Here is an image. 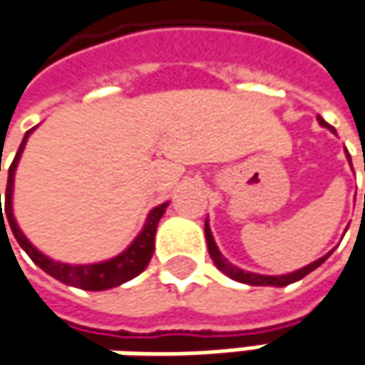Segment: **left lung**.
<instances>
[{
  "mask_svg": "<svg viewBox=\"0 0 365 365\" xmlns=\"http://www.w3.org/2000/svg\"><path fill=\"white\" fill-rule=\"evenodd\" d=\"M319 118V123L324 125V127H330L322 116H317ZM205 236H207V247H209V255H211V259H213V263L217 265V269H221L225 276H230L232 280H238V282H245V284H250V286H288V284H292V282L301 280V278H305L309 272H314L315 267H319L326 259H328V255L326 257H322V259H317L314 263H309L307 267H303V269H297V272H292V274H288V276H261V274H249V272H242V269H238V267H234L221 252L217 249L215 240H213V234H211V230H209V223L205 225Z\"/></svg>",
  "mask_w": 365,
  "mask_h": 365,
  "instance_id": "obj_1",
  "label": "left lung"
}]
</instances>
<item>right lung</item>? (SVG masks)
Returning a JSON list of instances; mask_svg holds the SVG:
<instances>
[{
    "label": "right lung",
    "mask_w": 365,
    "mask_h": 365,
    "mask_svg": "<svg viewBox=\"0 0 365 365\" xmlns=\"http://www.w3.org/2000/svg\"><path fill=\"white\" fill-rule=\"evenodd\" d=\"M33 129L26 131L20 148H18L16 156L10 165V171H8V185H6V202H4V209H6V217L10 221V227H12V234L18 240V245L26 250V255L43 269L48 272L50 276H53L56 280L64 282V284H71V286H77V288H83V290H106V288H115L123 282L135 278L138 274H142L146 269V265L152 259V252H154V234H156V225L160 221V217L167 209V202L152 209L150 211L148 219H146V225L144 230L140 232V236L131 242V247L120 252L118 257L110 259V261H104V263H93V265H66V263H56L48 259L46 255H41L39 250L35 249L26 238L24 234L18 230L14 215H12V183H14V171H16L18 158H20V152L26 144V138ZM1 198V194H0ZM0 213H1V202H0ZM1 221H4V213H1ZM6 227V223H4Z\"/></svg>",
    "instance_id": "add662e5"
}]
</instances>
